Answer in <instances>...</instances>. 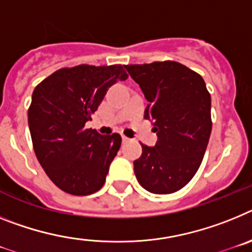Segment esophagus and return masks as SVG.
Masks as SVG:
<instances>
[{"label":"esophagus","mask_w":252,"mask_h":252,"mask_svg":"<svg viewBox=\"0 0 252 252\" xmlns=\"http://www.w3.org/2000/svg\"><path fill=\"white\" fill-rule=\"evenodd\" d=\"M122 139H123L124 143H128V142L130 141V138H128V137H126V135H122Z\"/></svg>","instance_id":"1"}]
</instances>
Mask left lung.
Segmentation results:
<instances>
[{
  "label": "left lung",
  "mask_w": 252,
  "mask_h": 252,
  "mask_svg": "<svg viewBox=\"0 0 252 252\" xmlns=\"http://www.w3.org/2000/svg\"><path fill=\"white\" fill-rule=\"evenodd\" d=\"M148 101L144 118L157 142L142 144L134 174L153 194L184 188L202 163L212 132L211 95L200 74L172 61L124 65Z\"/></svg>",
  "instance_id": "8db88e82"
}]
</instances>
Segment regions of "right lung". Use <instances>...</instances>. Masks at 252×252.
<instances>
[{
    "instance_id": "obj_1",
    "label": "right lung",
    "mask_w": 252,
    "mask_h": 252,
    "mask_svg": "<svg viewBox=\"0 0 252 252\" xmlns=\"http://www.w3.org/2000/svg\"><path fill=\"white\" fill-rule=\"evenodd\" d=\"M123 65L81 64L52 73L35 87L28 111L35 155L63 191L90 195L102 188L122 144L118 133L101 135L85 124L118 81Z\"/></svg>"
}]
</instances>
